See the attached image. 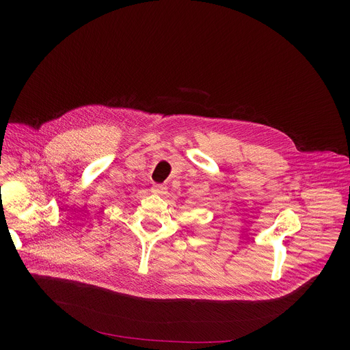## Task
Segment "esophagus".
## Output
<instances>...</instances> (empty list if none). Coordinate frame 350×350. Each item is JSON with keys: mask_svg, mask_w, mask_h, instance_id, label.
<instances>
[{"mask_svg": "<svg viewBox=\"0 0 350 350\" xmlns=\"http://www.w3.org/2000/svg\"><path fill=\"white\" fill-rule=\"evenodd\" d=\"M151 191H152L154 193L163 195V193H166V192H167V187H166V185H163V184H154V185H152V188H151Z\"/></svg>", "mask_w": 350, "mask_h": 350, "instance_id": "34e87169", "label": "esophagus"}]
</instances>
